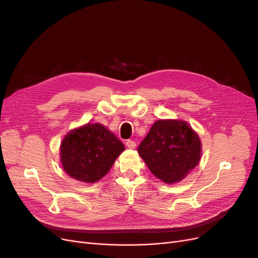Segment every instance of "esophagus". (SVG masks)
I'll return each mask as SVG.
<instances>
[{
	"instance_id": "esophagus-1",
	"label": "esophagus",
	"mask_w": 258,
	"mask_h": 258,
	"mask_svg": "<svg viewBox=\"0 0 258 258\" xmlns=\"http://www.w3.org/2000/svg\"><path fill=\"white\" fill-rule=\"evenodd\" d=\"M126 146L128 148H131V150H134V148H136L137 144H136L135 141H132V140H127V141H126Z\"/></svg>"
}]
</instances>
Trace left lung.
<instances>
[{
  "label": "left lung",
  "mask_w": 258,
  "mask_h": 258,
  "mask_svg": "<svg viewBox=\"0 0 258 258\" xmlns=\"http://www.w3.org/2000/svg\"><path fill=\"white\" fill-rule=\"evenodd\" d=\"M138 153L156 177L173 184L198 165L201 142L186 121L161 119L153 124Z\"/></svg>",
  "instance_id": "1"
}]
</instances>
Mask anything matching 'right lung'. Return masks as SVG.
I'll use <instances>...</instances> for the list:
<instances>
[{
	"instance_id": "add662e5",
	"label": "right lung",
	"mask_w": 258,
	"mask_h": 258,
	"mask_svg": "<svg viewBox=\"0 0 258 258\" xmlns=\"http://www.w3.org/2000/svg\"><path fill=\"white\" fill-rule=\"evenodd\" d=\"M123 151V144L103 124L86 123L64 137L60 159L70 176L84 183H95L110 171Z\"/></svg>"
}]
</instances>
